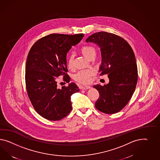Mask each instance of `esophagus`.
<instances>
[{
	"instance_id": "1",
	"label": "esophagus",
	"mask_w": 160,
	"mask_h": 160,
	"mask_svg": "<svg viewBox=\"0 0 160 160\" xmlns=\"http://www.w3.org/2000/svg\"><path fill=\"white\" fill-rule=\"evenodd\" d=\"M91 88V86H90L80 87V88H81L82 90H87V89H89V88Z\"/></svg>"
}]
</instances>
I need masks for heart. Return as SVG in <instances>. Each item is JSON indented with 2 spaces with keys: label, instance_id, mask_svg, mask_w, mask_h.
I'll return each instance as SVG.
<instances>
[{
  "label": "heart",
  "instance_id": "obj_1",
  "mask_svg": "<svg viewBox=\"0 0 160 160\" xmlns=\"http://www.w3.org/2000/svg\"><path fill=\"white\" fill-rule=\"evenodd\" d=\"M80 51L82 55L87 58L88 59H90L91 58H95L96 55V49L95 47L91 45L83 46ZM67 66L69 69L73 68V57L70 56L68 59ZM94 74V71L92 69H88L85 70H82L78 72L74 75V80L77 82L82 84H87L90 81L91 76Z\"/></svg>",
  "mask_w": 160,
  "mask_h": 160
}]
</instances>
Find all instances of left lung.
Returning a JSON list of instances; mask_svg holds the SVG:
<instances>
[{
	"instance_id": "8db88e82",
	"label": "left lung",
	"mask_w": 160,
	"mask_h": 160,
	"mask_svg": "<svg viewBox=\"0 0 160 160\" xmlns=\"http://www.w3.org/2000/svg\"><path fill=\"white\" fill-rule=\"evenodd\" d=\"M87 42L99 46L101 53L100 76L108 74L109 82L93 87L99 92L95 107L107 114L118 112L128 103L138 82V67L134 52L128 42L117 35L107 32H95Z\"/></svg>"
}]
</instances>
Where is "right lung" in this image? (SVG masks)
<instances>
[{"label": "right lung", "mask_w": 160, "mask_h": 160, "mask_svg": "<svg viewBox=\"0 0 160 160\" xmlns=\"http://www.w3.org/2000/svg\"><path fill=\"white\" fill-rule=\"evenodd\" d=\"M83 34H52L35 42L28 54L26 85L28 96L35 110L43 118L59 121L72 109L71 95L79 88L74 83L59 88L57 79L63 76L69 82L66 55L82 39Z\"/></svg>", "instance_id": "right-lung-1"}]
</instances>
